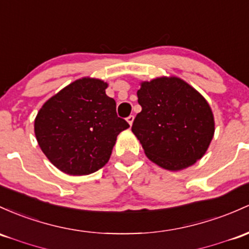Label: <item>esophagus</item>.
I'll return each mask as SVG.
<instances>
[{
  "mask_svg": "<svg viewBox=\"0 0 249 249\" xmlns=\"http://www.w3.org/2000/svg\"><path fill=\"white\" fill-rule=\"evenodd\" d=\"M126 120H127V123H129L130 125H132L133 120H135V116H133V114H130V116L126 118Z\"/></svg>",
  "mask_w": 249,
  "mask_h": 249,
  "instance_id": "1",
  "label": "esophagus"
}]
</instances>
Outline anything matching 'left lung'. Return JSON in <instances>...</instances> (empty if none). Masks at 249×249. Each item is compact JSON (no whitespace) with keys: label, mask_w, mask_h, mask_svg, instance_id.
Returning a JSON list of instances; mask_svg holds the SVG:
<instances>
[{"label":"left lung","mask_w":249,"mask_h":249,"mask_svg":"<svg viewBox=\"0 0 249 249\" xmlns=\"http://www.w3.org/2000/svg\"><path fill=\"white\" fill-rule=\"evenodd\" d=\"M137 95L142 111L132 132L152 162L176 171L202 158L214 136V117L195 89L163 76L142 83Z\"/></svg>","instance_id":"1"}]
</instances>
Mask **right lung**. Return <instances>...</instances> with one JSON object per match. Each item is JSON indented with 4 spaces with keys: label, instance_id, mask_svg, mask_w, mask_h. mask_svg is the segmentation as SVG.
I'll return each instance as SVG.
<instances>
[{
    "label": "right lung",
    "instance_id": "obj_1",
    "mask_svg": "<svg viewBox=\"0 0 249 249\" xmlns=\"http://www.w3.org/2000/svg\"><path fill=\"white\" fill-rule=\"evenodd\" d=\"M107 84L83 78L47 100L35 118L34 130L43 154L59 170L81 176L110 160L117 136L130 126L117 116Z\"/></svg>",
    "mask_w": 249,
    "mask_h": 249
}]
</instances>
